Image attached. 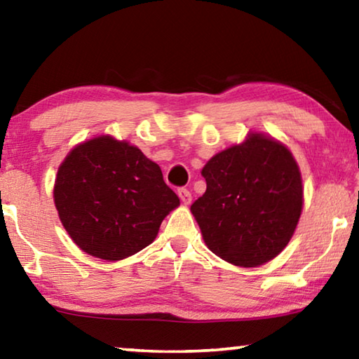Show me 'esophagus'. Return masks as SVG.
I'll return each mask as SVG.
<instances>
[{
  "label": "esophagus",
  "mask_w": 359,
  "mask_h": 359,
  "mask_svg": "<svg viewBox=\"0 0 359 359\" xmlns=\"http://www.w3.org/2000/svg\"><path fill=\"white\" fill-rule=\"evenodd\" d=\"M177 194H179L180 201L184 203V204H190L191 203V193H190V190H187V188H179Z\"/></svg>",
  "instance_id": "esophagus-1"
}]
</instances>
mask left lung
<instances>
[{"mask_svg": "<svg viewBox=\"0 0 359 359\" xmlns=\"http://www.w3.org/2000/svg\"><path fill=\"white\" fill-rule=\"evenodd\" d=\"M205 193L191 204L205 245L242 267L276 258L302 210L301 172L282 142L259 133L220 151L203 168Z\"/></svg>", "mask_w": 359, "mask_h": 359, "instance_id": "8db88e82", "label": "left lung"}]
</instances>
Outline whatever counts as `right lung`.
I'll use <instances>...</instances> for the list:
<instances>
[{
	"label": "right lung",
	"mask_w": 359,
	"mask_h": 359,
	"mask_svg": "<svg viewBox=\"0 0 359 359\" xmlns=\"http://www.w3.org/2000/svg\"><path fill=\"white\" fill-rule=\"evenodd\" d=\"M53 199L74 244L107 261L151 244L165 217L180 204L156 163L111 136L69 151L58 168Z\"/></svg>",
	"instance_id": "add662e5"
}]
</instances>
